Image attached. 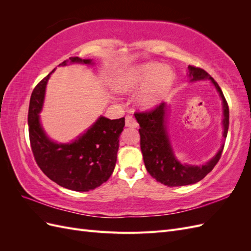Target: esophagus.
Returning <instances> with one entry per match:
<instances>
[{
  "label": "esophagus",
  "instance_id": "1",
  "mask_svg": "<svg viewBox=\"0 0 251 251\" xmlns=\"http://www.w3.org/2000/svg\"><path fill=\"white\" fill-rule=\"evenodd\" d=\"M126 126H127V127H137L138 124L132 115H126Z\"/></svg>",
  "mask_w": 251,
  "mask_h": 251
}]
</instances>
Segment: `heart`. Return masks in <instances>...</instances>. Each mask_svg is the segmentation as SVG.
I'll use <instances>...</instances> for the list:
<instances>
[{
    "mask_svg": "<svg viewBox=\"0 0 251 251\" xmlns=\"http://www.w3.org/2000/svg\"><path fill=\"white\" fill-rule=\"evenodd\" d=\"M176 75L168 67L144 63L130 68L119 75L115 89L121 94L138 91L136 102L142 110H153L168 97L175 86Z\"/></svg>",
    "mask_w": 251,
    "mask_h": 251,
    "instance_id": "b5f03b06",
    "label": "heart"
}]
</instances>
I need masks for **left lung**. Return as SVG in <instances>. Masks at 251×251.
Returning <instances> with one entry per match:
<instances>
[{
    "mask_svg": "<svg viewBox=\"0 0 251 251\" xmlns=\"http://www.w3.org/2000/svg\"><path fill=\"white\" fill-rule=\"evenodd\" d=\"M189 81L210 80L215 86L223 104V140L227 137L229 126V109L221 88L210 75L201 68L188 66ZM169 105L162 102L151 112L135 113L140 126V148L146 169L151 177L168 186H183L202 180L212 171L221 157L224 141L218 153L208 162L202 165L182 163L175 155L168 132Z\"/></svg>",
    "mask_w": 251,
    "mask_h": 251,
    "instance_id": "8db88e82",
    "label": "left lung"
}]
</instances>
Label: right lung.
Listing matches in <instances>:
<instances>
[{
	"label": "right lung",
	"mask_w": 251,
	"mask_h": 251,
	"mask_svg": "<svg viewBox=\"0 0 251 251\" xmlns=\"http://www.w3.org/2000/svg\"><path fill=\"white\" fill-rule=\"evenodd\" d=\"M68 64L94 65L92 59L74 56L58 66ZM50 74L34 88L29 103V138L35 161L43 173L58 185L75 192L92 191L108 181L115 169L125 117L111 120L100 116L71 142L52 140L40 118Z\"/></svg>",
	"instance_id": "1"
}]
</instances>
